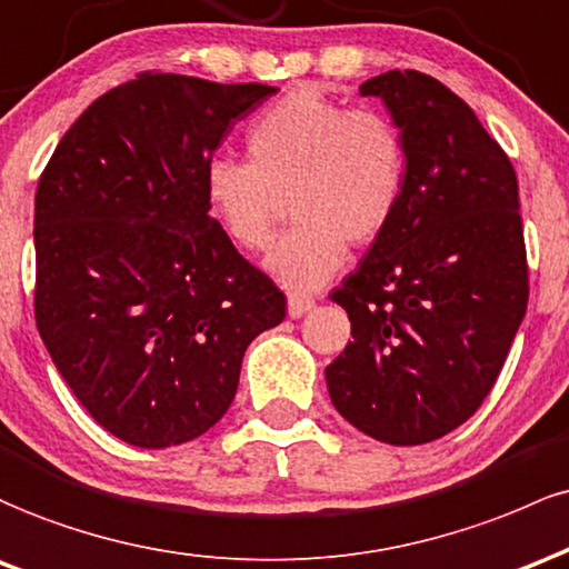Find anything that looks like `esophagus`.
<instances>
[{
	"label": "esophagus",
	"instance_id": "34e87169",
	"mask_svg": "<svg viewBox=\"0 0 569 569\" xmlns=\"http://www.w3.org/2000/svg\"><path fill=\"white\" fill-rule=\"evenodd\" d=\"M315 309V298L309 296H290L287 298V315H290L292 319L296 317H303L306 311Z\"/></svg>",
	"mask_w": 569,
	"mask_h": 569
}]
</instances>
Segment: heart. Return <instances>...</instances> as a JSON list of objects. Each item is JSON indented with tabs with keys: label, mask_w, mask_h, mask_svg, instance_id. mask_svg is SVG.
Returning a JSON list of instances; mask_svg holds the SVG:
<instances>
[{
	"label": "heart",
	"mask_w": 569,
	"mask_h": 569,
	"mask_svg": "<svg viewBox=\"0 0 569 569\" xmlns=\"http://www.w3.org/2000/svg\"><path fill=\"white\" fill-rule=\"evenodd\" d=\"M244 147L247 161H209V209L236 247L258 252L271 244L287 196L296 222L266 266L290 290L322 287L347 244H373L403 203L406 137L370 107L349 110L317 88H298L252 120Z\"/></svg>",
	"instance_id": "obj_1"
}]
</instances>
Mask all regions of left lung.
<instances>
[{
	"label": "left lung",
	"instance_id": "obj_1",
	"mask_svg": "<svg viewBox=\"0 0 569 569\" xmlns=\"http://www.w3.org/2000/svg\"><path fill=\"white\" fill-rule=\"evenodd\" d=\"M408 147L398 214L333 290L352 341L325 368L349 425L419 446L468 422L527 311V247L510 158L443 82L392 69L362 82Z\"/></svg>",
	"mask_w": 569,
	"mask_h": 569
}]
</instances>
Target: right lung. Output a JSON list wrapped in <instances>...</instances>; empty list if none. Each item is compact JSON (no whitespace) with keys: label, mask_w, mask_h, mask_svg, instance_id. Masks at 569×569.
<instances>
[{"label":"right lung","mask_w":569,"mask_h":569,"mask_svg":"<svg viewBox=\"0 0 569 569\" xmlns=\"http://www.w3.org/2000/svg\"><path fill=\"white\" fill-rule=\"evenodd\" d=\"M263 82L142 72L63 133L34 196V319L56 368L114 438L203 436L287 298L209 214L203 171Z\"/></svg>","instance_id":"obj_1"}]
</instances>
